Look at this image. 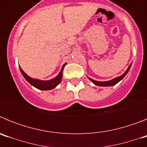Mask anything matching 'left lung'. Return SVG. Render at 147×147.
I'll return each instance as SVG.
<instances>
[{
  "label": "left lung",
  "mask_w": 147,
  "mask_h": 147,
  "mask_svg": "<svg viewBox=\"0 0 147 147\" xmlns=\"http://www.w3.org/2000/svg\"><path fill=\"white\" fill-rule=\"evenodd\" d=\"M131 65H132V63L130 64V65L128 67V68L127 69V71L124 72V74H122L121 76H118V77L116 78H114V79H113V80H109V81H106V82H100V81H96V80H93V79H90V78L88 77V79H89L90 81L92 82L94 84V85H97V86H102V87H108V86H113V85H116L119 82H120L121 80L123 79V78L124 77V76H126V74H127V73H128V71H129V70L130 69V67H131Z\"/></svg>",
  "instance_id": "obj_1"
}]
</instances>
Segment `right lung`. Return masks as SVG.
Returning <instances> with one entry per match:
<instances>
[{
    "label": "right lung",
    "mask_w": 147,
    "mask_h": 147,
    "mask_svg": "<svg viewBox=\"0 0 147 147\" xmlns=\"http://www.w3.org/2000/svg\"><path fill=\"white\" fill-rule=\"evenodd\" d=\"M67 63H65L62 67V69H61L60 72L59 73V74L56 76L55 78L52 79V80H47V81H44V80H36V79H33V78L30 77L29 76L26 74L24 71L22 70L21 67H20V70L21 74H23V77L25 78L27 82H28V83H30L32 86H34V88H37L39 90H52L54 88L57 86L60 83L61 80H62V71L64 69V67L65 66V65Z\"/></svg>",
    "instance_id": "right-lung-1"
}]
</instances>
